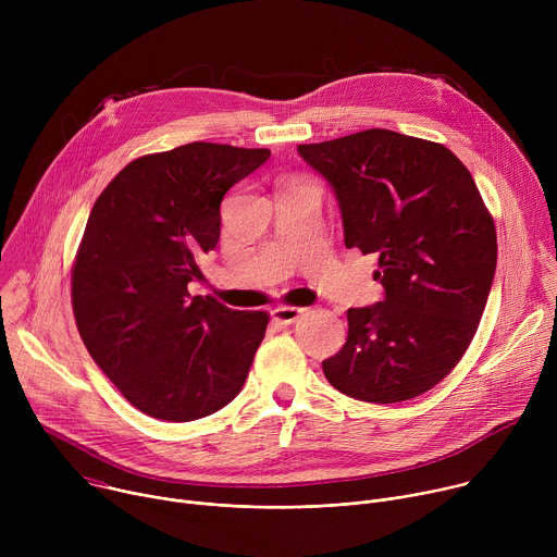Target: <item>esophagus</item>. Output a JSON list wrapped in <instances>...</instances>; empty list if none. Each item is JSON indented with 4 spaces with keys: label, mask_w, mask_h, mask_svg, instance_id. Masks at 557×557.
<instances>
[{
    "label": "esophagus",
    "mask_w": 557,
    "mask_h": 557,
    "mask_svg": "<svg viewBox=\"0 0 557 557\" xmlns=\"http://www.w3.org/2000/svg\"><path fill=\"white\" fill-rule=\"evenodd\" d=\"M301 312H304V308H297V306H277V308L271 310L273 320H275L277 324H284V326L297 322Z\"/></svg>",
    "instance_id": "1"
}]
</instances>
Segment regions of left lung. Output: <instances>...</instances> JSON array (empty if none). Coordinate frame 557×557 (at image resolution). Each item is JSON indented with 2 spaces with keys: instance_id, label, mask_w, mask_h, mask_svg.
<instances>
[{
  "instance_id": "1",
  "label": "left lung",
  "mask_w": 557,
  "mask_h": 557,
  "mask_svg": "<svg viewBox=\"0 0 557 557\" xmlns=\"http://www.w3.org/2000/svg\"><path fill=\"white\" fill-rule=\"evenodd\" d=\"M297 151L335 191L346 247L379 256L385 290L348 310L324 374L359 401L414 399L460 361L492 290L498 243L479 187L447 147L389 129Z\"/></svg>"
}]
</instances>
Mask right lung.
<instances>
[{
	"instance_id": "right-lung-1",
	"label": "right lung",
	"mask_w": 557,
	"mask_h": 557,
	"mask_svg": "<svg viewBox=\"0 0 557 557\" xmlns=\"http://www.w3.org/2000/svg\"><path fill=\"white\" fill-rule=\"evenodd\" d=\"M269 149L187 143L136 158L95 202L72 269V308L90 357L140 412L209 417L240 394L269 314L191 297L220 240L224 194Z\"/></svg>"
}]
</instances>
